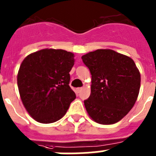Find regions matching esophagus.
<instances>
[{
    "mask_svg": "<svg viewBox=\"0 0 156 156\" xmlns=\"http://www.w3.org/2000/svg\"><path fill=\"white\" fill-rule=\"evenodd\" d=\"M82 90H83V87H78V88H76L77 93H80V92Z\"/></svg>",
    "mask_w": 156,
    "mask_h": 156,
    "instance_id": "obj_1",
    "label": "esophagus"
}]
</instances>
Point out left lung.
<instances>
[{
	"instance_id": "8db88e82",
	"label": "left lung",
	"mask_w": 156,
	"mask_h": 156,
	"mask_svg": "<svg viewBox=\"0 0 156 156\" xmlns=\"http://www.w3.org/2000/svg\"><path fill=\"white\" fill-rule=\"evenodd\" d=\"M91 73V91L84 105L98 123L119 122L134 105L140 74L131 58L110 49H98L82 56Z\"/></svg>"
}]
</instances>
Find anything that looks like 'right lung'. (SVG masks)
Masks as SVG:
<instances>
[{"mask_svg": "<svg viewBox=\"0 0 156 156\" xmlns=\"http://www.w3.org/2000/svg\"><path fill=\"white\" fill-rule=\"evenodd\" d=\"M74 54L43 49L29 55L19 67L17 83L23 104L32 118L51 123L64 116L76 94L69 87Z\"/></svg>", "mask_w": 156, "mask_h": 156, "instance_id": "1", "label": "right lung"}]
</instances>
